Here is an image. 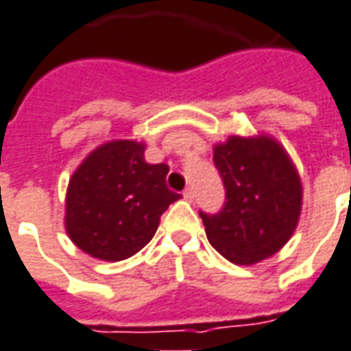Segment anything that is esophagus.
Instances as JSON below:
<instances>
[{
	"mask_svg": "<svg viewBox=\"0 0 351 351\" xmlns=\"http://www.w3.org/2000/svg\"><path fill=\"white\" fill-rule=\"evenodd\" d=\"M182 195H184V199H186V201H193V192L190 190V188H186V190L182 192Z\"/></svg>",
	"mask_w": 351,
	"mask_h": 351,
	"instance_id": "obj_1",
	"label": "esophagus"
}]
</instances>
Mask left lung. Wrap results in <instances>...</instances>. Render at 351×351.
Segmentation results:
<instances>
[{"label":"left lung","instance_id":"8db88e82","mask_svg":"<svg viewBox=\"0 0 351 351\" xmlns=\"http://www.w3.org/2000/svg\"><path fill=\"white\" fill-rule=\"evenodd\" d=\"M226 188L217 215L199 213L209 243L224 258L252 266L281 251L302 210V182L291 156L271 134H232L213 148Z\"/></svg>","mask_w":351,"mask_h":351}]
</instances>
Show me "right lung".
<instances>
[{"instance_id":"right-lung-1","label":"right lung","mask_w":351,"mask_h":351,"mask_svg":"<svg viewBox=\"0 0 351 351\" xmlns=\"http://www.w3.org/2000/svg\"><path fill=\"white\" fill-rule=\"evenodd\" d=\"M146 144L108 141L73 171L64 201L72 243L93 258L125 261L150 243L159 218L180 195L165 184L169 167L144 159Z\"/></svg>"}]
</instances>
